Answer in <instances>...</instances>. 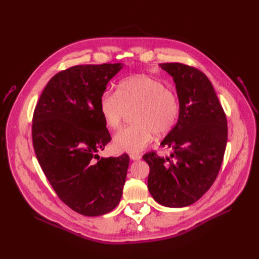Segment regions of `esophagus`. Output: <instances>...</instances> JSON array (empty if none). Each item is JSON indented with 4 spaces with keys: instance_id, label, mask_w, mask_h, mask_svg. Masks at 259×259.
Returning <instances> with one entry per match:
<instances>
[{
    "instance_id": "obj_1",
    "label": "esophagus",
    "mask_w": 259,
    "mask_h": 259,
    "mask_svg": "<svg viewBox=\"0 0 259 259\" xmlns=\"http://www.w3.org/2000/svg\"><path fill=\"white\" fill-rule=\"evenodd\" d=\"M130 158H131V160H133V161H138V160L142 159V156H140L139 154H136V153H131V154H130Z\"/></svg>"
}]
</instances>
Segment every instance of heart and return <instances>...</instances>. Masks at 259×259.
Instances as JSON below:
<instances>
[{
    "label": "heart",
    "instance_id": "1",
    "mask_svg": "<svg viewBox=\"0 0 259 259\" xmlns=\"http://www.w3.org/2000/svg\"><path fill=\"white\" fill-rule=\"evenodd\" d=\"M98 109L108 128L121 126L127 112H132V126L122 128L112 140L116 152L135 153L147 147L153 137L164 136L174 128L180 113L176 94L164 84L146 74L125 77L116 85L115 93L104 92Z\"/></svg>",
    "mask_w": 259,
    "mask_h": 259
}]
</instances>
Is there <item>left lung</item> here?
Masks as SVG:
<instances>
[{
	"instance_id": "8db88e82",
	"label": "left lung",
	"mask_w": 259,
	"mask_h": 259,
	"mask_svg": "<svg viewBox=\"0 0 259 259\" xmlns=\"http://www.w3.org/2000/svg\"><path fill=\"white\" fill-rule=\"evenodd\" d=\"M159 66L173 76L180 113L161 143L173 148L170 156L154 151L143 156L150 167L148 189L160 204L184 207L197 202L215 182L228 137L227 117L213 85L199 69L180 62Z\"/></svg>"
}]
</instances>
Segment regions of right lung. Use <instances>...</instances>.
<instances>
[{"label":"right lung","instance_id":"right-lung-1","mask_svg":"<svg viewBox=\"0 0 259 259\" xmlns=\"http://www.w3.org/2000/svg\"><path fill=\"white\" fill-rule=\"evenodd\" d=\"M121 64L80 65L46 84L32 119V143L43 173L59 199L76 213L99 216L121 200L130 156L100 158L111 136L98 103Z\"/></svg>","mask_w":259,"mask_h":259}]
</instances>
